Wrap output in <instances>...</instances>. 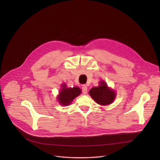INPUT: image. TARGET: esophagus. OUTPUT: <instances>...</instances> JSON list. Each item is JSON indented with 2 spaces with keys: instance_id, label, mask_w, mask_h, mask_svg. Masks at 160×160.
Instances as JSON below:
<instances>
[{
  "instance_id": "34e87169",
  "label": "esophagus",
  "mask_w": 160,
  "mask_h": 160,
  "mask_svg": "<svg viewBox=\"0 0 160 160\" xmlns=\"http://www.w3.org/2000/svg\"><path fill=\"white\" fill-rule=\"evenodd\" d=\"M82 92L83 94H87V87L86 85H83L82 87Z\"/></svg>"
}]
</instances>
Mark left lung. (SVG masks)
Instances as JSON below:
<instances>
[{
    "label": "left lung",
    "mask_w": 160,
    "mask_h": 160,
    "mask_svg": "<svg viewBox=\"0 0 160 160\" xmlns=\"http://www.w3.org/2000/svg\"><path fill=\"white\" fill-rule=\"evenodd\" d=\"M89 94L98 104L101 105H108L112 103L116 96L115 92L108 88L104 81L100 82L99 87L91 88Z\"/></svg>",
    "instance_id": "obj_1"
}]
</instances>
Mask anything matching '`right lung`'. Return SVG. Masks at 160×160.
<instances>
[{
  "label": "right lung",
  "mask_w": 160,
  "mask_h": 160,
  "mask_svg": "<svg viewBox=\"0 0 160 160\" xmlns=\"http://www.w3.org/2000/svg\"><path fill=\"white\" fill-rule=\"evenodd\" d=\"M62 86L63 87L60 91L58 99L61 105L68 106L76 97L80 94L81 90L77 87L73 88H66V85H62Z\"/></svg>",
  "instance_id": "add662e5"
}]
</instances>
